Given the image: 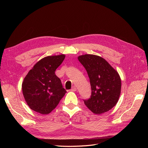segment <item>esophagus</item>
<instances>
[{
    "label": "esophagus",
    "instance_id": "obj_1",
    "mask_svg": "<svg viewBox=\"0 0 148 148\" xmlns=\"http://www.w3.org/2000/svg\"><path fill=\"white\" fill-rule=\"evenodd\" d=\"M71 91H73V92L76 91H77V88H76L75 86H73L72 88H71Z\"/></svg>",
    "mask_w": 148,
    "mask_h": 148
}]
</instances>
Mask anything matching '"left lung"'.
I'll return each mask as SVG.
<instances>
[{
  "mask_svg": "<svg viewBox=\"0 0 148 148\" xmlns=\"http://www.w3.org/2000/svg\"><path fill=\"white\" fill-rule=\"evenodd\" d=\"M78 59L86 69L90 79L91 96L83 100L92 112L101 114L117 104L121 92V79L116 71L102 57L92 55L79 56Z\"/></svg>",
  "mask_w": 148,
  "mask_h": 148,
  "instance_id": "1",
  "label": "left lung"
}]
</instances>
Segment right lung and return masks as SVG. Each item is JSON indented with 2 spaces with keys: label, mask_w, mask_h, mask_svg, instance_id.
Listing matches in <instances>:
<instances>
[{
  "label": "right lung",
  "mask_w": 148,
  "mask_h": 148,
  "mask_svg": "<svg viewBox=\"0 0 148 148\" xmlns=\"http://www.w3.org/2000/svg\"><path fill=\"white\" fill-rule=\"evenodd\" d=\"M64 54L43 58L25 77L22 91L31 109L47 115L54 109L66 92L55 71L64 61Z\"/></svg>",
  "instance_id": "1"
}]
</instances>
